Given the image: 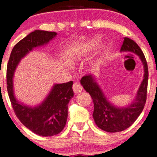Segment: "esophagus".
I'll list each match as a JSON object with an SVG mask.
<instances>
[{
  "label": "esophagus",
  "mask_w": 157,
  "mask_h": 157,
  "mask_svg": "<svg viewBox=\"0 0 157 157\" xmlns=\"http://www.w3.org/2000/svg\"><path fill=\"white\" fill-rule=\"evenodd\" d=\"M73 90H74L75 94H78L80 92L82 91L83 88L82 86L80 84L79 82H75L73 85Z\"/></svg>",
  "instance_id": "34e87169"
}]
</instances>
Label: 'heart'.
<instances>
[{
	"instance_id": "1",
	"label": "heart",
	"mask_w": 157,
	"mask_h": 157,
	"mask_svg": "<svg viewBox=\"0 0 157 157\" xmlns=\"http://www.w3.org/2000/svg\"><path fill=\"white\" fill-rule=\"evenodd\" d=\"M100 43V38L95 37L78 44L71 53V61L78 62L91 53Z\"/></svg>"
}]
</instances>
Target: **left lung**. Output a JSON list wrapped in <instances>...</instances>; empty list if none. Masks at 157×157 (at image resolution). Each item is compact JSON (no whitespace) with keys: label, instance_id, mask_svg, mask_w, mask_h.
Segmentation results:
<instances>
[{"label":"left lung","instance_id":"1","mask_svg":"<svg viewBox=\"0 0 157 157\" xmlns=\"http://www.w3.org/2000/svg\"><path fill=\"white\" fill-rule=\"evenodd\" d=\"M124 39L120 51H130L136 54L142 62L144 71L142 82L131 104L125 107L115 106L107 100L94 76L86 75L81 79V84L93 99V117L96 124L101 129L111 133L122 132L132 126L141 114L147 100L149 72L145 56L136 42L126 37Z\"/></svg>","mask_w":157,"mask_h":157}]
</instances>
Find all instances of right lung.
Segmentation results:
<instances>
[{
  "mask_svg": "<svg viewBox=\"0 0 157 157\" xmlns=\"http://www.w3.org/2000/svg\"><path fill=\"white\" fill-rule=\"evenodd\" d=\"M56 32L36 30L15 45L7 66V89L13 109L21 123L31 132L42 136L59 134L65 127L68 117V104L74 96L73 81L56 83L39 105L31 107L15 97L13 78L19 62L36 47L44 46L53 39Z\"/></svg>",
  "mask_w": 157,
  "mask_h": 157,
  "instance_id": "add662e5",
  "label": "right lung"
}]
</instances>
